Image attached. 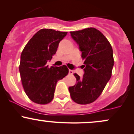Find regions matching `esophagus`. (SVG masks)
I'll list each match as a JSON object with an SVG mask.
<instances>
[{"label": "esophagus", "mask_w": 134, "mask_h": 134, "mask_svg": "<svg viewBox=\"0 0 134 134\" xmlns=\"http://www.w3.org/2000/svg\"><path fill=\"white\" fill-rule=\"evenodd\" d=\"M73 70H69V74H70V75H72V74H73Z\"/></svg>", "instance_id": "obj_1"}]
</instances>
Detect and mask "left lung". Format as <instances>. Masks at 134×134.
I'll use <instances>...</instances> for the list:
<instances>
[{
  "mask_svg": "<svg viewBox=\"0 0 134 134\" xmlns=\"http://www.w3.org/2000/svg\"><path fill=\"white\" fill-rule=\"evenodd\" d=\"M82 52L84 74L74 76L77 83L69 87L70 97L79 104L94 102L110 80L114 64L113 50L102 32L92 27L70 32Z\"/></svg>",
  "mask_w": 134,
  "mask_h": 134,
  "instance_id": "8db88e82",
  "label": "left lung"
}]
</instances>
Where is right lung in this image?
I'll return each mask as SVG.
<instances>
[{
	"label": "right lung",
	"mask_w": 134,
	"mask_h": 134,
	"mask_svg": "<svg viewBox=\"0 0 134 134\" xmlns=\"http://www.w3.org/2000/svg\"><path fill=\"white\" fill-rule=\"evenodd\" d=\"M67 34L42 29L30 38L22 51L19 72L25 92L32 102L38 104L51 102L58 80L68 74L65 65L49 68L46 65Z\"/></svg>",
	"instance_id": "right-lung-1"
}]
</instances>
